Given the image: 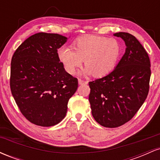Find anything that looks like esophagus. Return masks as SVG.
Segmentation results:
<instances>
[{
    "mask_svg": "<svg viewBox=\"0 0 160 160\" xmlns=\"http://www.w3.org/2000/svg\"><path fill=\"white\" fill-rule=\"evenodd\" d=\"M78 82L80 85H86V84L88 83L87 81H86V80H81V79H79Z\"/></svg>",
    "mask_w": 160,
    "mask_h": 160,
    "instance_id": "esophagus-1",
    "label": "esophagus"
}]
</instances>
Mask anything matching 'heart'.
Returning a JSON list of instances; mask_svg holds the SVG:
<instances>
[{
    "label": "heart",
    "mask_w": 160,
    "mask_h": 160,
    "mask_svg": "<svg viewBox=\"0 0 160 160\" xmlns=\"http://www.w3.org/2000/svg\"><path fill=\"white\" fill-rule=\"evenodd\" d=\"M121 45L113 38L89 35L77 40L74 48L63 45L58 49V56L68 72L74 74L85 62L83 74L102 77L114 68L120 56Z\"/></svg>",
    "instance_id": "b5f03b06"
}]
</instances>
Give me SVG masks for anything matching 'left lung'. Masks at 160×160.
<instances>
[{
    "label": "left lung",
    "mask_w": 160,
    "mask_h": 160,
    "mask_svg": "<svg viewBox=\"0 0 160 160\" xmlns=\"http://www.w3.org/2000/svg\"><path fill=\"white\" fill-rule=\"evenodd\" d=\"M113 35L124 40L126 52L109 74L89 82L92 114L108 128L122 126L135 116L148 97L151 75L149 56L136 38L126 32Z\"/></svg>",
    "instance_id": "left-lung-1"
}]
</instances>
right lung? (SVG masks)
Segmentation results:
<instances>
[{"label": "right lung", "instance_id": "1", "mask_svg": "<svg viewBox=\"0 0 160 160\" xmlns=\"http://www.w3.org/2000/svg\"><path fill=\"white\" fill-rule=\"evenodd\" d=\"M68 38L40 32L27 38L11 60L10 89L20 111L37 126H52L65 118L78 80L66 72L58 49Z\"/></svg>", "mask_w": 160, "mask_h": 160}]
</instances>
